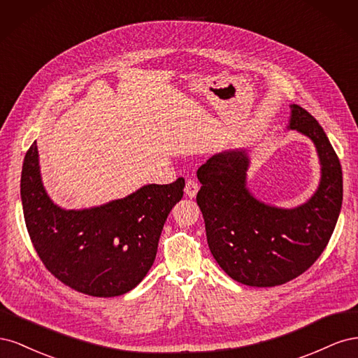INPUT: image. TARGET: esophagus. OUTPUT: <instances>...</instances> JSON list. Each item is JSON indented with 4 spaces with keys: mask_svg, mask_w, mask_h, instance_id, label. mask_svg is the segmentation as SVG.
Instances as JSON below:
<instances>
[{
    "mask_svg": "<svg viewBox=\"0 0 358 358\" xmlns=\"http://www.w3.org/2000/svg\"><path fill=\"white\" fill-rule=\"evenodd\" d=\"M197 192H199V183L196 180L188 179L187 183H185V194H187V196L189 199H192V197L197 196Z\"/></svg>",
    "mask_w": 358,
    "mask_h": 358,
    "instance_id": "esophagus-1",
    "label": "esophagus"
}]
</instances>
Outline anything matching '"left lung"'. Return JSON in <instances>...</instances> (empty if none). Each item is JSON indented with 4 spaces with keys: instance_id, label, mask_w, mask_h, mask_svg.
I'll use <instances>...</instances> for the list:
<instances>
[{
    "instance_id": "left-lung-1",
    "label": "left lung",
    "mask_w": 358,
    "mask_h": 358,
    "mask_svg": "<svg viewBox=\"0 0 358 358\" xmlns=\"http://www.w3.org/2000/svg\"><path fill=\"white\" fill-rule=\"evenodd\" d=\"M288 129L317 148L321 179L315 194L297 208L282 209L257 200L246 188V149L210 157L197 170L209 249L231 279L249 287H275L305 273L326 249L342 208V167L322 127L291 104Z\"/></svg>"
}]
</instances>
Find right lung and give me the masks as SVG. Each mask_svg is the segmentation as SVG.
<instances>
[{
    "label": "right lung",
    "instance_id": "right-lung-1",
    "mask_svg": "<svg viewBox=\"0 0 358 358\" xmlns=\"http://www.w3.org/2000/svg\"><path fill=\"white\" fill-rule=\"evenodd\" d=\"M185 180L150 183L96 208L66 210L43 187L38 149H28L20 199L31 242L49 272L70 288L94 297H115L137 287L155 262L170 210Z\"/></svg>",
    "mask_w": 358,
    "mask_h": 358
}]
</instances>
